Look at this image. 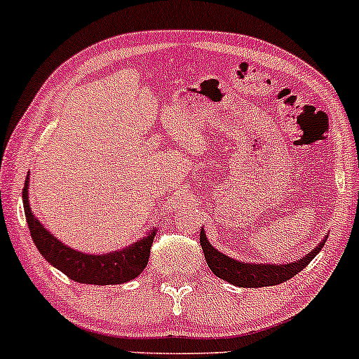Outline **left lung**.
<instances>
[{
	"mask_svg": "<svg viewBox=\"0 0 359 359\" xmlns=\"http://www.w3.org/2000/svg\"><path fill=\"white\" fill-rule=\"evenodd\" d=\"M327 238H324L323 243L317 245L307 257L297 259L292 263H250L241 262V259L226 257L219 250L214 248L205 238L204 229H201V246H203L205 262L208 266L216 277L226 280L228 283H233L236 287L243 288H257V287H270L278 285V283L287 282L299 271H302L316 255L323 250L324 243Z\"/></svg>",
	"mask_w": 359,
	"mask_h": 359,
	"instance_id": "obj_1",
	"label": "left lung"
}]
</instances>
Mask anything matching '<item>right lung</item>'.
Returning <instances> with one entry per match:
<instances>
[{"mask_svg": "<svg viewBox=\"0 0 359 359\" xmlns=\"http://www.w3.org/2000/svg\"><path fill=\"white\" fill-rule=\"evenodd\" d=\"M28 182H30V177L27 175L23 187V208L28 229H30L36 250L52 266H55L71 280L88 283V285L126 283L137 278L145 270L148 258H150L151 243L158 229H150L147 236L131 243L125 250L109 251L104 255H89L84 251H77L57 240L42 222L36 219L28 201Z\"/></svg>", "mask_w": 359, "mask_h": 359, "instance_id": "1", "label": "right lung"}]
</instances>
